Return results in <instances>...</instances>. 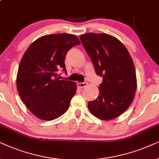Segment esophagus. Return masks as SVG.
I'll return each instance as SVG.
<instances>
[{"instance_id": "obj_1", "label": "esophagus", "mask_w": 159, "mask_h": 159, "mask_svg": "<svg viewBox=\"0 0 159 159\" xmlns=\"http://www.w3.org/2000/svg\"><path fill=\"white\" fill-rule=\"evenodd\" d=\"M77 86L79 89H83L87 86V83H86V82H84V83H78Z\"/></svg>"}]
</instances>
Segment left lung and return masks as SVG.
<instances>
[{
    "label": "left lung",
    "instance_id": "1",
    "mask_svg": "<svg viewBox=\"0 0 159 159\" xmlns=\"http://www.w3.org/2000/svg\"><path fill=\"white\" fill-rule=\"evenodd\" d=\"M97 75L102 77L99 94L88 107L102 120H111L126 111L137 89L136 72L125 46L106 33H86L80 36Z\"/></svg>",
    "mask_w": 159,
    "mask_h": 159
}]
</instances>
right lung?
Masks as SVG:
<instances>
[{
  "mask_svg": "<svg viewBox=\"0 0 159 159\" xmlns=\"http://www.w3.org/2000/svg\"><path fill=\"white\" fill-rule=\"evenodd\" d=\"M81 43L75 35L52 34L30 44L18 68L16 87L26 107L40 119L51 120L62 116L75 94V82L59 80L57 72H66L65 59L73 46Z\"/></svg>",
  "mask_w": 159,
  "mask_h": 159,
  "instance_id": "obj_1",
  "label": "right lung"
}]
</instances>
